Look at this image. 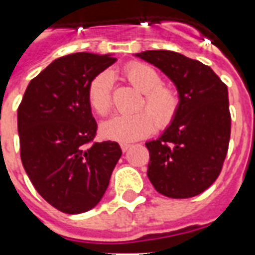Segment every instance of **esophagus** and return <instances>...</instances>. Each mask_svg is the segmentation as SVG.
Masks as SVG:
<instances>
[{
  "instance_id": "1",
  "label": "esophagus",
  "mask_w": 255,
  "mask_h": 255,
  "mask_svg": "<svg viewBox=\"0 0 255 255\" xmlns=\"http://www.w3.org/2000/svg\"><path fill=\"white\" fill-rule=\"evenodd\" d=\"M120 147H122V151H123V152H127L128 149L131 148V144H122Z\"/></svg>"
}]
</instances>
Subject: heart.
Returning <instances> with one entry per match:
<instances>
[{
    "instance_id": "obj_1",
    "label": "heart",
    "mask_w": 255,
    "mask_h": 255,
    "mask_svg": "<svg viewBox=\"0 0 255 255\" xmlns=\"http://www.w3.org/2000/svg\"><path fill=\"white\" fill-rule=\"evenodd\" d=\"M123 75L129 85L143 94V99L136 106L140 112L114 116L104 122L100 127L103 137L119 143H131L147 137L155 128L157 131L167 129L180 110L181 100L177 90L164 85L159 71L140 62L124 66ZM112 86L114 78L107 70L96 74L88 83V103L98 115L104 116L111 111Z\"/></svg>"
}]
</instances>
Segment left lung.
<instances>
[{
  "mask_svg": "<svg viewBox=\"0 0 255 255\" xmlns=\"http://www.w3.org/2000/svg\"><path fill=\"white\" fill-rule=\"evenodd\" d=\"M159 67L177 87L180 110L159 139L145 143L148 178L159 193L189 198L202 193L221 173L230 140L228 87L196 59L168 50L136 54Z\"/></svg>",
  "mask_w": 255,
  "mask_h": 255,
  "instance_id": "left-lung-1",
  "label": "left lung"
}]
</instances>
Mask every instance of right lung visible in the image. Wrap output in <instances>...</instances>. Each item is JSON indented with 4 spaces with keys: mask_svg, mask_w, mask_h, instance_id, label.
<instances>
[{
    "mask_svg": "<svg viewBox=\"0 0 255 255\" xmlns=\"http://www.w3.org/2000/svg\"><path fill=\"white\" fill-rule=\"evenodd\" d=\"M111 55L75 53L31 79L18 107L22 165L35 190L55 209L85 213L98 205L122 156L116 141L96 143L87 87L115 63Z\"/></svg>",
    "mask_w": 255,
    "mask_h": 255,
    "instance_id": "obj_1",
    "label": "right lung"
}]
</instances>
